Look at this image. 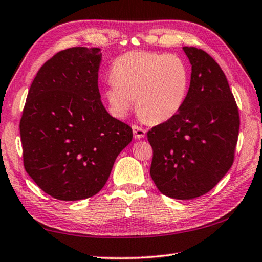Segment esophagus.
Listing matches in <instances>:
<instances>
[{"label": "esophagus", "mask_w": 262, "mask_h": 262, "mask_svg": "<svg viewBox=\"0 0 262 262\" xmlns=\"http://www.w3.org/2000/svg\"><path fill=\"white\" fill-rule=\"evenodd\" d=\"M132 128H133V134H134V137L136 140L143 139V137L145 136V133H147V132H145V129H143L142 127L134 125Z\"/></svg>", "instance_id": "1"}]
</instances>
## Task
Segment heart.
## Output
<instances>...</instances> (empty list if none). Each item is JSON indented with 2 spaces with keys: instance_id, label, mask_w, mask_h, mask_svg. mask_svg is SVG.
<instances>
[{
  "instance_id": "1",
  "label": "heart",
  "mask_w": 262,
  "mask_h": 262,
  "mask_svg": "<svg viewBox=\"0 0 262 262\" xmlns=\"http://www.w3.org/2000/svg\"><path fill=\"white\" fill-rule=\"evenodd\" d=\"M105 97L119 118L134 104L149 123H163L180 112L187 98L189 74L178 56L132 51L115 59Z\"/></svg>"
}]
</instances>
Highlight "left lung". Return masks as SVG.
<instances>
[{"label": "left lung", "mask_w": 262, "mask_h": 262, "mask_svg": "<svg viewBox=\"0 0 262 262\" xmlns=\"http://www.w3.org/2000/svg\"><path fill=\"white\" fill-rule=\"evenodd\" d=\"M192 66L187 98L180 112L152 127L150 176L159 192L190 200L212 189L234 157L239 113L223 70L205 51L184 47Z\"/></svg>", "instance_id": "obj_1"}]
</instances>
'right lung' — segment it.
<instances>
[{
	"instance_id": "right-lung-1",
	"label": "right lung",
	"mask_w": 262,
	"mask_h": 262,
	"mask_svg": "<svg viewBox=\"0 0 262 262\" xmlns=\"http://www.w3.org/2000/svg\"><path fill=\"white\" fill-rule=\"evenodd\" d=\"M99 48L61 51L39 69L26 98L19 130L24 167L51 196L76 201L104 187L132 128L100 100Z\"/></svg>"
}]
</instances>
